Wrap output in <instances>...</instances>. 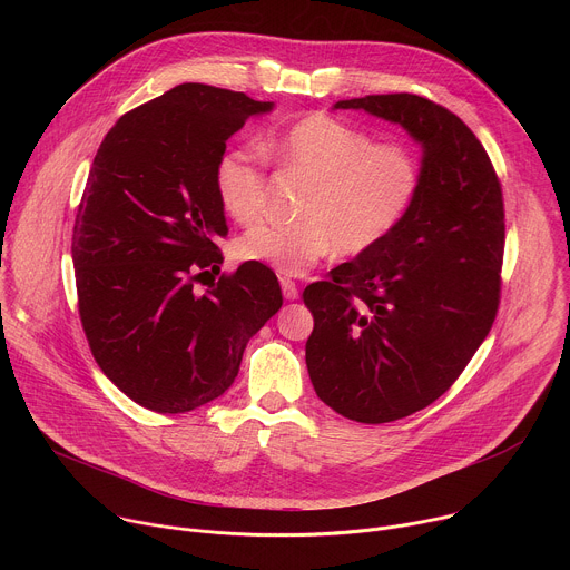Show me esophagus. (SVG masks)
Returning a JSON list of instances; mask_svg holds the SVG:
<instances>
[{
    "label": "esophagus",
    "mask_w": 570,
    "mask_h": 570,
    "mask_svg": "<svg viewBox=\"0 0 570 570\" xmlns=\"http://www.w3.org/2000/svg\"><path fill=\"white\" fill-rule=\"evenodd\" d=\"M279 284H282V293H284L286 299H297L299 297L297 284L291 277H279Z\"/></svg>",
    "instance_id": "obj_1"
}]
</instances>
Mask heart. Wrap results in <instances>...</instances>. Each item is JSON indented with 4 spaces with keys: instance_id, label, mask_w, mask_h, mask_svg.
<instances>
[{
    "instance_id": "heart-1",
    "label": "heart",
    "mask_w": 570,
    "mask_h": 570,
    "mask_svg": "<svg viewBox=\"0 0 570 570\" xmlns=\"http://www.w3.org/2000/svg\"><path fill=\"white\" fill-rule=\"evenodd\" d=\"M264 153L293 176L308 180L295 223L264 220L240 234L234 253L243 262L302 275L332 255L358 257L399 227L422 187V165L403 144L376 137L332 115H311L264 141ZM220 207L236 223L262 216L268 174L246 148H227L214 167Z\"/></svg>"
}]
</instances>
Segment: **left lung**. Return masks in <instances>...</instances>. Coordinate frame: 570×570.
Returning a JSON list of instances; mask_svg holds the SVG:
<instances>
[{
  "label": "left lung",
  "instance_id": "left-lung-1",
  "mask_svg": "<svg viewBox=\"0 0 570 570\" xmlns=\"http://www.w3.org/2000/svg\"><path fill=\"white\" fill-rule=\"evenodd\" d=\"M422 144L413 209L374 250L304 288L306 367L317 396L361 424L409 417L442 396L490 334L505 212L492 159L446 108L417 95L338 101Z\"/></svg>",
  "mask_w": 570,
  "mask_h": 570
}]
</instances>
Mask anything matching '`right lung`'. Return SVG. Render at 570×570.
<instances>
[{"label":"right lung","mask_w":570,"mask_h":570,"mask_svg":"<svg viewBox=\"0 0 570 570\" xmlns=\"http://www.w3.org/2000/svg\"><path fill=\"white\" fill-rule=\"evenodd\" d=\"M273 106L183 83L126 112L95 155L71 234L78 313L104 374L148 411L189 413L220 396L282 306L275 273L255 262L194 291L200 271L223 264L216 159Z\"/></svg>","instance_id":"add662e5"}]
</instances>
